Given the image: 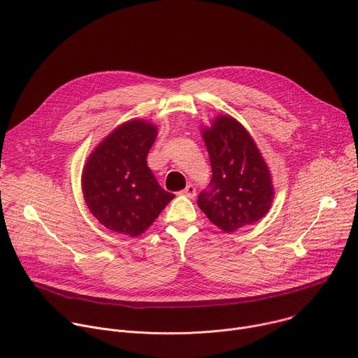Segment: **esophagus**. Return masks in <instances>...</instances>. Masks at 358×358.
<instances>
[{
  "label": "esophagus",
  "instance_id": "1",
  "mask_svg": "<svg viewBox=\"0 0 358 358\" xmlns=\"http://www.w3.org/2000/svg\"><path fill=\"white\" fill-rule=\"evenodd\" d=\"M182 194L188 198H194L195 194H196V189H195L194 184H187V187L182 189Z\"/></svg>",
  "mask_w": 358,
  "mask_h": 358
}]
</instances>
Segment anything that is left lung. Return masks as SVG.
<instances>
[{
    "instance_id": "obj_1",
    "label": "left lung",
    "mask_w": 358,
    "mask_h": 358,
    "mask_svg": "<svg viewBox=\"0 0 358 358\" xmlns=\"http://www.w3.org/2000/svg\"><path fill=\"white\" fill-rule=\"evenodd\" d=\"M202 133L213 177L198 195L201 211L225 232L264 218L273 199L272 180L249 133L229 116L217 117Z\"/></svg>"
}]
</instances>
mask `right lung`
I'll use <instances>...</instances> for the list:
<instances>
[{
	"instance_id": "right-lung-1",
	"label": "right lung",
	"mask_w": 358,
	"mask_h": 358,
	"mask_svg": "<svg viewBox=\"0 0 358 358\" xmlns=\"http://www.w3.org/2000/svg\"><path fill=\"white\" fill-rule=\"evenodd\" d=\"M156 136L151 123L127 122L94 148L85 166L86 206L110 231L129 236L143 234L174 198L147 167Z\"/></svg>"
}]
</instances>
